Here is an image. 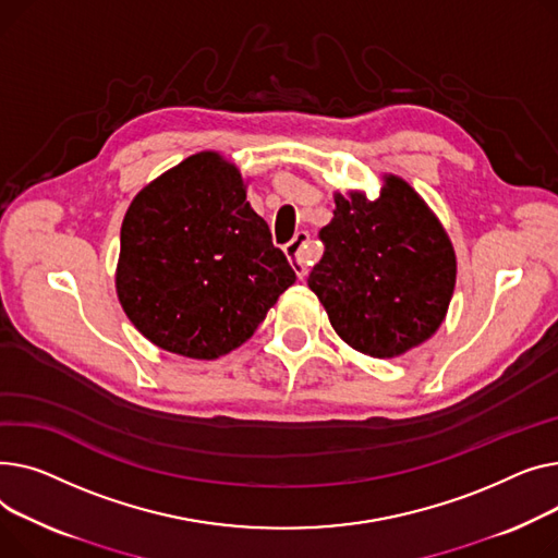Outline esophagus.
Wrapping results in <instances>:
<instances>
[{
    "label": "esophagus",
    "mask_w": 558,
    "mask_h": 558,
    "mask_svg": "<svg viewBox=\"0 0 558 558\" xmlns=\"http://www.w3.org/2000/svg\"><path fill=\"white\" fill-rule=\"evenodd\" d=\"M308 243H311L308 232H298L294 234V239L286 245V254L300 279H304L308 275V266L315 260V252Z\"/></svg>",
    "instance_id": "obj_1"
}]
</instances>
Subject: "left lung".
<instances>
[{"label":"left lung","mask_w":558,"mask_h":558,"mask_svg":"<svg viewBox=\"0 0 558 558\" xmlns=\"http://www.w3.org/2000/svg\"><path fill=\"white\" fill-rule=\"evenodd\" d=\"M322 227L324 256L308 277L336 333L372 357H397L430 340L446 319L457 256L444 225L399 175L376 201L336 193Z\"/></svg>","instance_id":"obj_1"}]
</instances>
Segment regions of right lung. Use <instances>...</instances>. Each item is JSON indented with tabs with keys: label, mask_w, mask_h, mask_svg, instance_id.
I'll list each match as a JSON object with an SVG mask.
<instances>
[{
	"label": "right lung",
	"mask_w": 558,
	"mask_h": 558,
	"mask_svg": "<svg viewBox=\"0 0 558 558\" xmlns=\"http://www.w3.org/2000/svg\"><path fill=\"white\" fill-rule=\"evenodd\" d=\"M245 189L232 161L203 150L130 203L117 298L155 347L195 360L234 351L298 279Z\"/></svg>",
	"instance_id": "right-lung-1"
}]
</instances>
